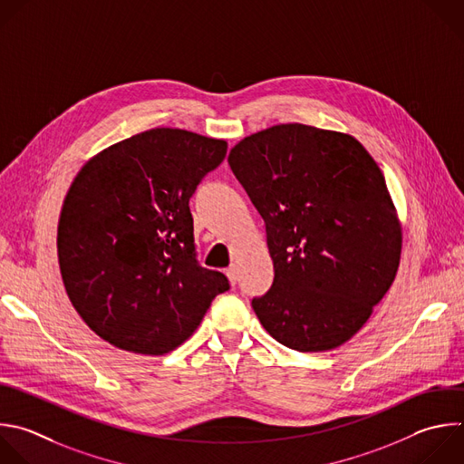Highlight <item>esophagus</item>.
Masks as SVG:
<instances>
[{"label": "esophagus", "instance_id": "esophagus-1", "mask_svg": "<svg viewBox=\"0 0 464 464\" xmlns=\"http://www.w3.org/2000/svg\"><path fill=\"white\" fill-rule=\"evenodd\" d=\"M226 275H227L229 282L235 285V284H237V280H238V273H237V267H235V266H229V267L226 269Z\"/></svg>", "mask_w": 464, "mask_h": 464}]
</instances>
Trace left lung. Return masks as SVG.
<instances>
[{
  "label": "left lung",
  "instance_id": "8db88e82",
  "mask_svg": "<svg viewBox=\"0 0 464 464\" xmlns=\"http://www.w3.org/2000/svg\"><path fill=\"white\" fill-rule=\"evenodd\" d=\"M266 222L275 278L251 300L264 330L296 352L350 341L395 280L401 224L377 162L350 134L280 123L227 159Z\"/></svg>",
  "mask_w": 464,
  "mask_h": 464
}]
</instances>
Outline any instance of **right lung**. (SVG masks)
I'll list each match as a JSON object with an SVG mask.
<instances>
[{"mask_svg": "<svg viewBox=\"0 0 464 464\" xmlns=\"http://www.w3.org/2000/svg\"><path fill=\"white\" fill-rule=\"evenodd\" d=\"M227 141L157 127L92 157L58 222L65 291L109 344L164 355L188 341L229 289L197 260L189 198L226 159Z\"/></svg>", "mask_w": 464, "mask_h": 464, "instance_id": "add662e5", "label": "right lung"}]
</instances>
